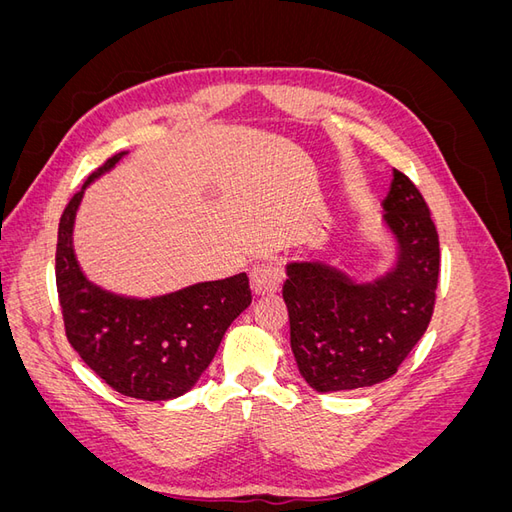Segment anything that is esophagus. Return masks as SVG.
Instances as JSON below:
<instances>
[{
    "label": "esophagus",
    "instance_id": "esophagus-1",
    "mask_svg": "<svg viewBox=\"0 0 512 512\" xmlns=\"http://www.w3.org/2000/svg\"><path fill=\"white\" fill-rule=\"evenodd\" d=\"M250 284L254 294L265 297V294H275L282 288V269L275 260H265L256 265L250 273Z\"/></svg>",
    "mask_w": 512,
    "mask_h": 512
}]
</instances>
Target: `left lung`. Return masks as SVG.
I'll return each instance as SVG.
<instances>
[{
  "instance_id": "left-lung-1",
  "label": "left lung",
  "mask_w": 512,
  "mask_h": 512,
  "mask_svg": "<svg viewBox=\"0 0 512 512\" xmlns=\"http://www.w3.org/2000/svg\"><path fill=\"white\" fill-rule=\"evenodd\" d=\"M384 220L399 241V265L376 284L356 286L320 262H292L282 297L301 376L318 393L374 386L429 327L440 280V239L416 185L395 168Z\"/></svg>"
}]
</instances>
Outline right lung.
Segmentation results:
<instances>
[{"instance_id":"1","label":"right lung","mask_w":512,"mask_h":512,"mask_svg":"<svg viewBox=\"0 0 512 512\" xmlns=\"http://www.w3.org/2000/svg\"><path fill=\"white\" fill-rule=\"evenodd\" d=\"M108 158L85 185L119 162ZM76 192L61 213L55 282L70 346L117 393L166 401L190 391L213 361L226 329L252 303L245 273L168 297L136 301L91 286L72 252V224L83 198Z\"/></svg>"}]
</instances>
